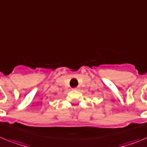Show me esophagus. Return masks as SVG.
<instances>
[{
    "instance_id": "obj_1",
    "label": "esophagus",
    "mask_w": 147,
    "mask_h": 147,
    "mask_svg": "<svg viewBox=\"0 0 147 147\" xmlns=\"http://www.w3.org/2000/svg\"><path fill=\"white\" fill-rule=\"evenodd\" d=\"M72 90H73V91H78L79 88H74Z\"/></svg>"
}]
</instances>
